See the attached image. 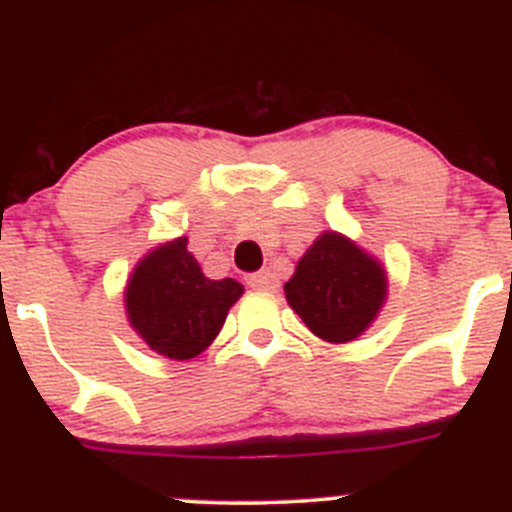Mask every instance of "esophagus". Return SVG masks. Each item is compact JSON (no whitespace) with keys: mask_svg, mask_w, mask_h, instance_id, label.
<instances>
[{"mask_svg":"<svg viewBox=\"0 0 512 512\" xmlns=\"http://www.w3.org/2000/svg\"><path fill=\"white\" fill-rule=\"evenodd\" d=\"M250 285L255 290H278L280 280L272 270H260L255 272V275H250Z\"/></svg>","mask_w":512,"mask_h":512,"instance_id":"1","label":"esophagus"}]
</instances>
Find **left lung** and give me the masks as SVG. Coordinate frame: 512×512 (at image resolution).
I'll list each match as a JSON object with an SVG mask.
<instances>
[{
    "label": "left lung",
    "mask_w": 512,
    "mask_h": 512,
    "mask_svg": "<svg viewBox=\"0 0 512 512\" xmlns=\"http://www.w3.org/2000/svg\"><path fill=\"white\" fill-rule=\"evenodd\" d=\"M386 270L338 232H323L285 283L290 308L328 343H348L374 323L386 300Z\"/></svg>",
    "instance_id": "obj_1"
}]
</instances>
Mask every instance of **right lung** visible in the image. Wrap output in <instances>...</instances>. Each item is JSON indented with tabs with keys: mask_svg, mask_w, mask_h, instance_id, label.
<instances>
[{
	"mask_svg": "<svg viewBox=\"0 0 512 512\" xmlns=\"http://www.w3.org/2000/svg\"><path fill=\"white\" fill-rule=\"evenodd\" d=\"M237 280H209L186 237L148 252L126 285V313L133 331L151 351L174 361L199 356L222 331L240 295Z\"/></svg>",
	"mask_w": 512,
	"mask_h": 512,
	"instance_id": "add662e5",
	"label": "right lung"
}]
</instances>
